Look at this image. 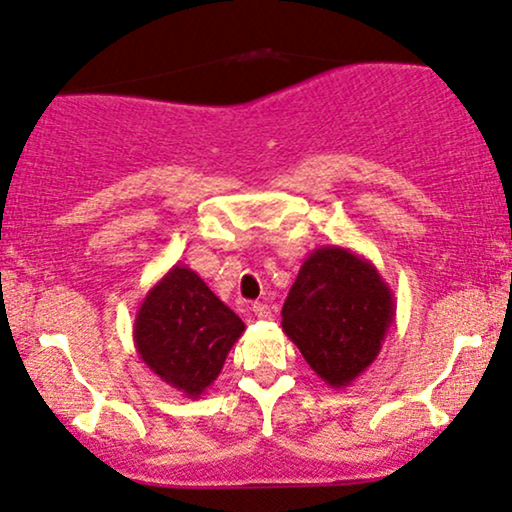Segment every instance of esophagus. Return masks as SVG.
Returning a JSON list of instances; mask_svg holds the SVG:
<instances>
[{
	"label": "esophagus",
	"instance_id": "obj_1",
	"mask_svg": "<svg viewBox=\"0 0 512 512\" xmlns=\"http://www.w3.org/2000/svg\"><path fill=\"white\" fill-rule=\"evenodd\" d=\"M252 313H255V316L260 318V320H269V318H271V309H269V304H262V302H255V304H252Z\"/></svg>",
	"mask_w": 512,
	"mask_h": 512
}]
</instances>
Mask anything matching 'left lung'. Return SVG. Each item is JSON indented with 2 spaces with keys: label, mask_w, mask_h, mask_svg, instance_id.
I'll return each instance as SVG.
<instances>
[{
  "label": "left lung",
  "mask_w": 512,
  "mask_h": 512,
  "mask_svg": "<svg viewBox=\"0 0 512 512\" xmlns=\"http://www.w3.org/2000/svg\"><path fill=\"white\" fill-rule=\"evenodd\" d=\"M283 332L330 388H346L377 360L395 299L377 267L342 245L309 252L281 311Z\"/></svg>",
  "instance_id": "obj_1"
}]
</instances>
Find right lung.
Here are the masks:
<instances>
[{
    "label": "right lung",
    "instance_id": "right-lung-1",
    "mask_svg": "<svg viewBox=\"0 0 512 512\" xmlns=\"http://www.w3.org/2000/svg\"><path fill=\"white\" fill-rule=\"evenodd\" d=\"M245 323L187 267L175 264L138 306L135 351L149 370L185 398H201L220 377Z\"/></svg>",
    "mask_w": 512,
    "mask_h": 512
}]
</instances>
